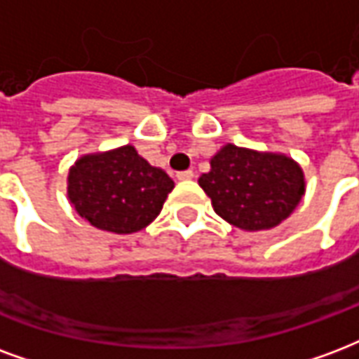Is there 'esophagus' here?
<instances>
[{"label":"esophagus","instance_id":"esophagus-1","mask_svg":"<svg viewBox=\"0 0 359 359\" xmlns=\"http://www.w3.org/2000/svg\"><path fill=\"white\" fill-rule=\"evenodd\" d=\"M177 179H179V180H192L194 179V171H192V169H187V171H179V172H177Z\"/></svg>","mask_w":359,"mask_h":359}]
</instances>
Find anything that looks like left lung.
Masks as SVG:
<instances>
[{
    "instance_id": "1",
    "label": "left lung",
    "mask_w": 359,
    "mask_h": 359,
    "mask_svg": "<svg viewBox=\"0 0 359 359\" xmlns=\"http://www.w3.org/2000/svg\"><path fill=\"white\" fill-rule=\"evenodd\" d=\"M200 187L217 215L241 230L280 224L299 205L304 177L293 159L226 144L201 175Z\"/></svg>"
}]
</instances>
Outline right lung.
<instances>
[{
    "label": "right lung",
    "instance_id": "1",
    "mask_svg": "<svg viewBox=\"0 0 359 359\" xmlns=\"http://www.w3.org/2000/svg\"><path fill=\"white\" fill-rule=\"evenodd\" d=\"M175 182L133 146L83 156L68 175V198L79 217L116 233L139 232L161 211Z\"/></svg>",
    "mask_w": 359,
    "mask_h": 359
}]
</instances>
